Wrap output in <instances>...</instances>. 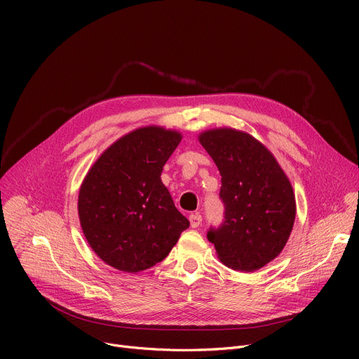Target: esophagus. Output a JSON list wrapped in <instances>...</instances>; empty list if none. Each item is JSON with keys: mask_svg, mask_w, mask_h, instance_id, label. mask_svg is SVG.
I'll return each mask as SVG.
<instances>
[{"mask_svg": "<svg viewBox=\"0 0 359 359\" xmlns=\"http://www.w3.org/2000/svg\"><path fill=\"white\" fill-rule=\"evenodd\" d=\"M189 221H191V227L192 229H198L199 225L202 224V215L201 214H191L189 215Z\"/></svg>", "mask_w": 359, "mask_h": 359, "instance_id": "obj_1", "label": "esophagus"}]
</instances>
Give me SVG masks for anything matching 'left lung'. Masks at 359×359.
Segmentation results:
<instances>
[{
  "label": "left lung",
  "mask_w": 359,
  "mask_h": 359,
  "mask_svg": "<svg viewBox=\"0 0 359 359\" xmlns=\"http://www.w3.org/2000/svg\"><path fill=\"white\" fill-rule=\"evenodd\" d=\"M199 142L221 175L224 218L206 233L219 260L234 271L253 272L275 259L295 219L290 180L269 151L234 129L203 132Z\"/></svg>",
  "instance_id": "8db88e82"
}]
</instances>
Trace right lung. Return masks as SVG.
<instances>
[{
    "label": "right lung",
    "instance_id": "1",
    "mask_svg": "<svg viewBox=\"0 0 359 359\" xmlns=\"http://www.w3.org/2000/svg\"><path fill=\"white\" fill-rule=\"evenodd\" d=\"M182 137L158 126L137 129L110 145L79 195L83 233L96 255L123 272L161 262L189 227L161 182Z\"/></svg>",
    "mask_w": 359,
    "mask_h": 359
}]
</instances>
